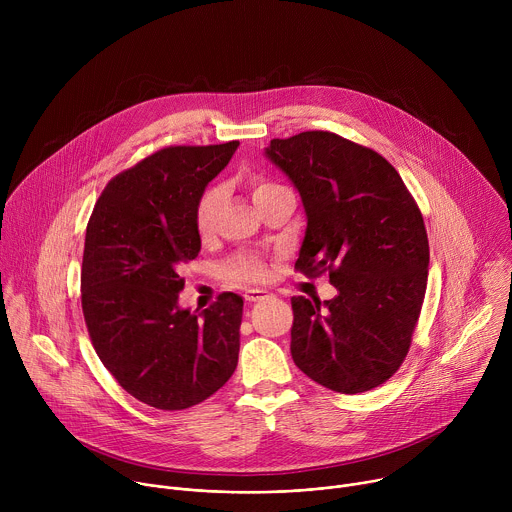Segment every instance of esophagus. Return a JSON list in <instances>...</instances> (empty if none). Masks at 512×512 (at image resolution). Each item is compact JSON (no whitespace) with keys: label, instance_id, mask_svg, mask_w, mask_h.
Returning <instances> with one entry per match:
<instances>
[{"label":"esophagus","instance_id":"esophagus-1","mask_svg":"<svg viewBox=\"0 0 512 512\" xmlns=\"http://www.w3.org/2000/svg\"><path fill=\"white\" fill-rule=\"evenodd\" d=\"M243 298H245L249 304L261 302V300H267V298H269V291H265V289H245Z\"/></svg>","mask_w":512,"mask_h":512}]
</instances>
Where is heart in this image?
I'll return each instance as SVG.
<instances>
[{"instance_id":"obj_1","label":"heart","mask_w":512,"mask_h":512,"mask_svg":"<svg viewBox=\"0 0 512 512\" xmlns=\"http://www.w3.org/2000/svg\"><path fill=\"white\" fill-rule=\"evenodd\" d=\"M277 184L263 180V178H253L251 180V192H253V200L259 198L261 194L273 190ZM218 200H221V192L216 188H210L202 194V198L196 204V212H194V223H196V231L200 235H208L212 231V223H214V212L218 206ZM221 275L227 283L231 285H247V283H261L269 277V269L265 265L263 259L255 257V255H235L229 261L223 263L221 267Z\"/></svg>"}]
</instances>
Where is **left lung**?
I'll return each instance as SVG.
<instances>
[{
  "label": "left lung",
  "instance_id": "left-lung-1",
  "mask_svg": "<svg viewBox=\"0 0 512 512\" xmlns=\"http://www.w3.org/2000/svg\"><path fill=\"white\" fill-rule=\"evenodd\" d=\"M265 156L294 182L306 210L296 269L328 271L338 291L326 302L291 298V358L326 389L371 391L403 364L425 298L421 210L381 154L336 133L271 139Z\"/></svg>",
  "mask_w": 512,
  "mask_h": 512
}]
</instances>
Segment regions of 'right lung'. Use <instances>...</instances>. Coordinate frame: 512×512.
Listing matches in <instances>:
<instances>
[{"instance_id":"obj_1","label":"right lung","mask_w":512,"mask_h":512,"mask_svg":"<svg viewBox=\"0 0 512 512\" xmlns=\"http://www.w3.org/2000/svg\"><path fill=\"white\" fill-rule=\"evenodd\" d=\"M239 141L170 145L117 174L87 225L81 302L91 342L137 401L180 411L221 389L237 369L243 300L231 291L182 310L180 267L198 257L194 212Z\"/></svg>"}]
</instances>
